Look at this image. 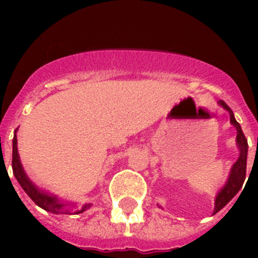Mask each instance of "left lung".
Returning a JSON list of instances; mask_svg holds the SVG:
<instances>
[{
    "label": "left lung",
    "mask_w": 258,
    "mask_h": 258,
    "mask_svg": "<svg viewBox=\"0 0 258 258\" xmlns=\"http://www.w3.org/2000/svg\"><path fill=\"white\" fill-rule=\"evenodd\" d=\"M218 103L223 107L225 109H227L230 113V121L234 126L236 127L238 134H236V143H238L239 147V157L238 160L234 163L231 168V172H230L229 178L227 182L225 183L222 188L218 191L217 197H216V203H214V212L213 213H217L220 212L223 207L226 206L227 203L235 197L236 194L239 192V190L241 188L243 183H244L245 179V173H247V154H248V142L247 138H245L244 133L241 131L240 125L236 121L235 117H234V113H232L231 108L227 106L223 101H220Z\"/></svg>",
    "instance_id": "obj_1"
}]
</instances>
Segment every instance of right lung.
<instances>
[{"mask_svg": "<svg viewBox=\"0 0 258 258\" xmlns=\"http://www.w3.org/2000/svg\"><path fill=\"white\" fill-rule=\"evenodd\" d=\"M18 141H17V134L14 136L13 138V173L15 175V178L17 181L19 182V184L22 186V188L27 192L29 198H31L33 202L37 204L40 208L45 209V211L50 212V213H54V214H66L68 213L70 214V209H67L66 204L60 202L59 199H56V197H52L50 194L44 192V191H41L40 188H37L35 184L32 183L31 179L27 177L26 172L23 169L22 163H20V159H19V154H18V146H17ZM90 207V204H85L81 209L76 211L75 213H83L84 211Z\"/></svg>", "mask_w": 258, "mask_h": 258, "instance_id": "obj_1", "label": "right lung"}]
</instances>
